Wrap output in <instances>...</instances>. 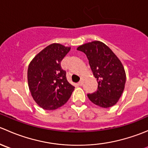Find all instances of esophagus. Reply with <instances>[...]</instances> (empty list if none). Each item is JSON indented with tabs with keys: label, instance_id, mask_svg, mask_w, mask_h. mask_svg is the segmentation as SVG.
Wrapping results in <instances>:
<instances>
[{
	"label": "esophagus",
	"instance_id": "1",
	"mask_svg": "<svg viewBox=\"0 0 148 148\" xmlns=\"http://www.w3.org/2000/svg\"><path fill=\"white\" fill-rule=\"evenodd\" d=\"M82 84H83V82H82V81H80L78 83L79 86H82Z\"/></svg>",
	"mask_w": 148,
	"mask_h": 148
}]
</instances>
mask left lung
Wrapping results in <instances>:
<instances>
[{"instance_id":"left-lung-1","label":"left lung","mask_w":148,"mask_h":148,"mask_svg":"<svg viewBox=\"0 0 148 148\" xmlns=\"http://www.w3.org/2000/svg\"><path fill=\"white\" fill-rule=\"evenodd\" d=\"M77 50L86 54L98 83L97 90L87 94L89 100L104 108L114 105L123 92L126 82L125 69L120 59L108 46L99 41L83 44Z\"/></svg>"}]
</instances>
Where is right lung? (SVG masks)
I'll return each mask as SVG.
<instances>
[{"label":"right lung","mask_w":148,"mask_h":148,"mask_svg":"<svg viewBox=\"0 0 148 148\" xmlns=\"http://www.w3.org/2000/svg\"><path fill=\"white\" fill-rule=\"evenodd\" d=\"M71 48L59 44L46 46L33 59L28 68V84L34 101L46 110L62 107L74 86L68 82L61 62Z\"/></svg>","instance_id":"obj_1"}]
</instances>
